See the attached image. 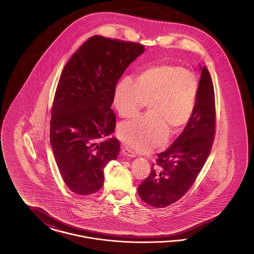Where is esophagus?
Segmentation results:
<instances>
[{
    "label": "esophagus",
    "instance_id": "esophagus-1",
    "mask_svg": "<svg viewBox=\"0 0 254 254\" xmlns=\"http://www.w3.org/2000/svg\"><path fill=\"white\" fill-rule=\"evenodd\" d=\"M122 152L124 155L127 157H136V153L127 146H122Z\"/></svg>",
    "mask_w": 254,
    "mask_h": 254
}]
</instances>
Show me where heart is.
Masks as SVG:
<instances>
[{
    "label": "heart",
    "instance_id": "b5f03b06",
    "mask_svg": "<svg viewBox=\"0 0 254 254\" xmlns=\"http://www.w3.org/2000/svg\"><path fill=\"white\" fill-rule=\"evenodd\" d=\"M199 81L192 71L161 64L147 67L138 81L124 78L116 86L113 104L123 118L137 115L148 102V115L122 123L117 136L128 147L147 152L163 145L169 132L182 130L193 115Z\"/></svg>",
    "mask_w": 254,
    "mask_h": 254
}]
</instances>
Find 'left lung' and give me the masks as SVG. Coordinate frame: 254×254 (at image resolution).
<instances>
[{"mask_svg": "<svg viewBox=\"0 0 254 254\" xmlns=\"http://www.w3.org/2000/svg\"><path fill=\"white\" fill-rule=\"evenodd\" d=\"M191 119L169 148L159 153L156 166L138 187L147 205L165 207L191 188L208 157L215 133V97L210 74L203 66Z\"/></svg>", "mask_w": 254, "mask_h": 254, "instance_id": "8db88e82", "label": "left lung"}]
</instances>
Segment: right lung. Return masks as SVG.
I'll return each instance as SVG.
<instances>
[{
  "label": "right lung",
  "instance_id": "1",
  "mask_svg": "<svg viewBox=\"0 0 254 254\" xmlns=\"http://www.w3.org/2000/svg\"><path fill=\"white\" fill-rule=\"evenodd\" d=\"M145 47L95 35L64 65L56 88L50 120V144L61 176L76 194L102 189L104 169L116 160L120 143L102 141L115 129L111 109L118 80Z\"/></svg>",
  "mask_w": 254,
  "mask_h": 254
}]
</instances>
